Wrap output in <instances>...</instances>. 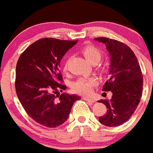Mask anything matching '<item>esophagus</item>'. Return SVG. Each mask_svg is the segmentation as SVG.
Segmentation results:
<instances>
[{
    "mask_svg": "<svg viewBox=\"0 0 153 153\" xmlns=\"http://www.w3.org/2000/svg\"><path fill=\"white\" fill-rule=\"evenodd\" d=\"M83 100H85V101H88V102H91V103H93V102H95V100H94L89 99V98L85 97V96H84V97H83Z\"/></svg>",
    "mask_w": 153,
    "mask_h": 153,
    "instance_id": "34e87169",
    "label": "esophagus"
}]
</instances>
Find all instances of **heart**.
<instances>
[{
	"mask_svg": "<svg viewBox=\"0 0 153 153\" xmlns=\"http://www.w3.org/2000/svg\"><path fill=\"white\" fill-rule=\"evenodd\" d=\"M81 53L85 57L88 61L91 63L96 62L97 63L102 57L101 51L96 47V46L87 44L83 46L81 50ZM68 68V62H66L64 65V70L65 71ZM98 81L96 78L95 77H88V76H82L78 78L73 84V90L75 93L80 94V95H84L88 96L91 94L93 88L97 85Z\"/></svg>",
	"mask_w": 153,
	"mask_h": 153,
	"instance_id": "obj_1",
	"label": "heart"
}]
</instances>
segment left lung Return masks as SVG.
I'll list each match as a JSON object with an SVG mask.
<instances>
[{"mask_svg": "<svg viewBox=\"0 0 153 153\" xmlns=\"http://www.w3.org/2000/svg\"><path fill=\"white\" fill-rule=\"evenodd\" d=\"M95 40L105 44L111 56V77L102 91L112 92L111 100L99 102L106 105L107 111L99 118L106 126H118L129 119L136 111L143 90V76L135 53L129 46L118 40L105 37Z\"/></svg>", "mask_w": 153, "mask_h": 153, "instance_id": "8db88e82", "label": "left lung"}]
</instances>
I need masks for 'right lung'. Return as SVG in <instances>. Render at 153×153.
Wrapping results in <instances>:
<instances>
[{
  "instance_id": "obj_1",
  "label": "right lung",
  "mask_w": 153,
  "mask_h": 153,
  "mask_svg": "<svg viewBox=\"0 0 153 153\" xmlns=\"http://www.w3.org/2000/svg\"><path fill=\"white\" fill-rule=\"evenodd\" d=\"M77 40L40 39L21 53L16 64L15 88L19 102L28 115L48 128L67 120L76 95H60L66 89L59 65L63 56Z\"/></svg>"
}]
</instances>
